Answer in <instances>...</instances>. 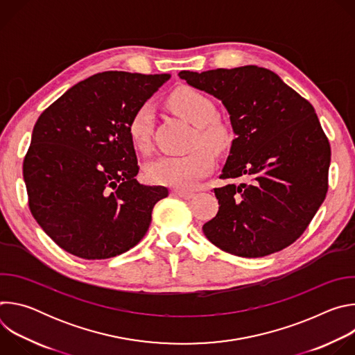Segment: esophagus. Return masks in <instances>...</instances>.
Masks as SVG:
<instances>
[{"mask_svg": "<svg viewBox=\"0 0 355 355\" xmlns=\"http://www.w3.org/2000/svg\"><path fill=\"white\" fill-rule=\"evenodd\" d=\"M173 192H174V195H177L182 199H191L195 196V193L192 191H185V189H178V188H175Z\"/></svg>", "mask_w": 355, "mask_h": 355, "instance_id": "34e87169", "label": "esophagus"}]
</instances>
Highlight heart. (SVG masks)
Returning <instances> with one entry per match:
<instances>
[{
  "instance_id": "b5f03b06",
  "label": "heart",
  "mask_w": 355,
  "mask_h": 355,
  "mask_svg": "<svg viewBox=\"0 0 355 355\" xmlns=\"http://www.w3.org/2000/svg\"><path fill=\"white\" fill-rule=\"evenodd\" d=\"M171 108L195 128L189 151L184 155L162 156L147 167V177L159 185L192 188L215 167L214 150H223L230 141L229 129L214 119L216 108L211 98L193 88H180L170 96ZM155 112L148 103L141 104L132 115L128 133L133 147L148 151L153 135ZM202 144L200 145V143Z\"/></svg>"
}]
</instances>
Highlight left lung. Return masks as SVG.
Masks as SVG:
<instances>
[{
	"instance_id": "obj_1",
	"label": "left lung",
	"mask_w": 355,
	"mask_h": 355,
	"mask_svg": "<svg viewBox=\"0 0 355 355\" xmlns=\"http://www.w3.org/2000/svg\"><path fill=\"white\" fill-rule=\"evenodd\" d=\"M189 85L219 98L236 137L215 188L219 211L202 226L233 256L257 259L281 251L305 232L329 188L330 143L315 108L274 71L244 66L180 71Z\"/></svg>"
}]
</instances>
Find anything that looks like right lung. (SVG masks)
Here are the masks:
<instances>
[{
	"instance_id": "add662e5",
	"label": "right lung",
	"mask_w": 355,
	"mask_h": 355,
	"mask_svg": "<svg viewBox=\"0 0 355 355\" xmlns=\"http://www.w3.org/2000/svg\"><path fill=\"white\" fill-rule=\"evenodd\" d=\"M170 74L104 71L80 81L35 123L24 159L29 209L59 247L105 260L135 247L148 230L166 187L139 173L128 125Z\"/></svg>"
}]
</instances>
